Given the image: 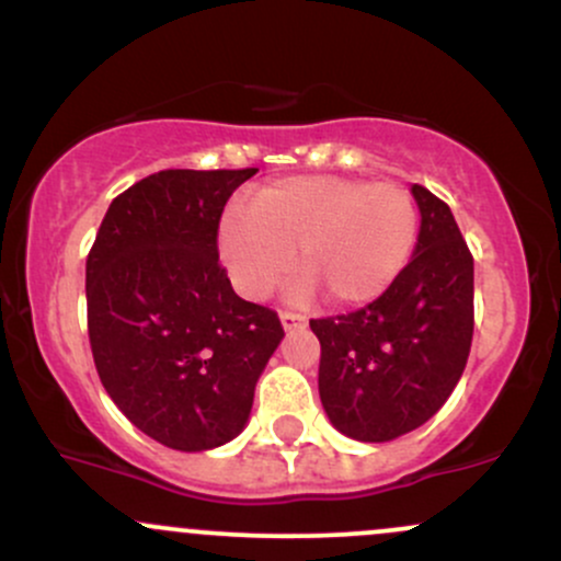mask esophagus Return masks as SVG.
I'll use <instances>...</instances> for the list:
<instances>
[{
    "label": "esophagus",
    "instance_id": "obj_1",
    "mask_svg": "<svg viewBox=\"0 0 561 561\" xmlns=\"http://www.w3.org/2000/svg\"><path fill=\"white\" fill-rule=\"evenodd\" d=\"M279 321H282V327H285V332H295V330H302V327H306V317H300V313L282 311Z\"/></svg>",
    "mask_w": 561,
    "mask_h": 561
}]
</instances>
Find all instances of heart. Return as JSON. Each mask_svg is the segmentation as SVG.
<instances>
[{
	"label": "heart",
	"mask_w": 561,
	"mask_h": 561,
	"mask_svg": "<svg viewBox=\"0 0 561 561\" xmlns=\"http://www.w3.org/2000/svg\"><path fill=\"white\" fill-rule=\"evenodd\" d=\"M420 208L401 184L347 176H295L229 208L218 253L244 298L261 300L298 263L300 295L319 287L334 306H362L388 293L414 253Z\"/></svg>",
	"instance_id": "heart-1"
}]
</instances>
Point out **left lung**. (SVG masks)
Wrapping results in <instances>:
<instances>
[{
	"instance_id": "8db88e82",
	"label": "left lung",
	"mask_w": 561,
	"mask_h": 561,
	"mask_svg": "<svg viewBox=\"0 0 561 561\" xmlns=\"http://www.w3.org/2000/svg\"><path fill=\"white\" fill-rule=\"evenodd\" d=\"M414 255L388 293L343 317L311 319L319 396L334 430L388 443L433 420L461 379L474 330V261L443 199L411 184Z\"/></svg>"
}]
</instances>
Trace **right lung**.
<instances>
[{
    "label": "right lung",
    "mask_w": 561,
    "mask_h": 561,
    "mask_svg": "<svg viewBox=\"0 0 561 561\" xmlns=\"http://www.w3.org/2000/svg\"><path fill=\"white\" fill-rule=\"evenodd\" d=\"M259 169H169L107 208L87 259L96 375L124 416L173 450L234 440L285 330L218 263V221Z\"/></svg>",
    "instance_id": "1"
}]
</instances>
